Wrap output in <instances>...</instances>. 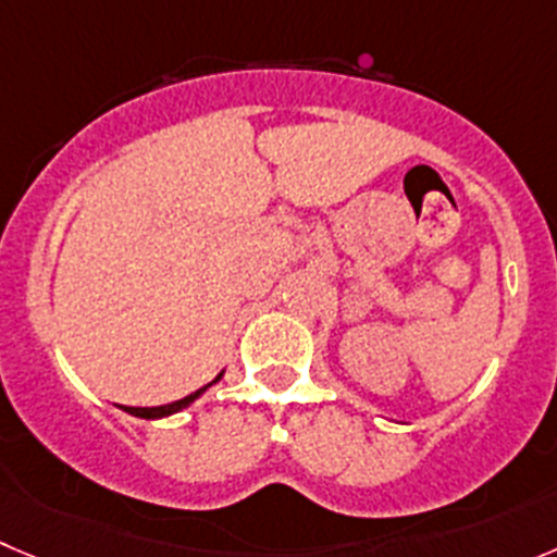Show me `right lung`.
<instances>
[{
  "label": "right lung",
  "mask_w": 557,
  "mask_h": 557,
  "mask_svg": "<svg viewBox=\"0 0 557 557\" xmlns=\"http://www.w3.org/2000/svg\"><path fill=\"white\" fill-rule=\"evenodd\" d=\"M221 377H224V372H221L215 380H210L208 385H202L199 391H194V394H188V396H183V399L172 401V405H161V407H123V405H120V410L128 412V416H134V418H145V421H161V418H169V416H174V412H180V410H185V407L194 405V401L199 399L205 391L213 388V385L219 383Z\"/></svg>",
  "instance_id": "add662e5"
}]
</instances>
